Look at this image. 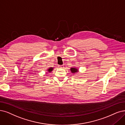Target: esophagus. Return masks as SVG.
Masks as SVG:
<instances>
[{
	"mask_svg": "<svg viewBox=\"0 0 125 125\" xmlns=\"http://www.w3.org/2000/svg\"><path fill=\"white\" fill-rule=\"evenodd\" d=\"M58 67L60 68H64V67H63V66H61V65H59V66H58Z\"/></svg>",
	"mask_w": 125,
	"mask_h": 125,
	"instance_id": "esophagus-1",
	"label": "esophagus"
}]
</instances>
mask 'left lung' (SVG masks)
Wrapping results in <instances>:
<instances>
[{
	"label": "left lung",
	"instance_id": "8db88e82",
	"mask_svg": "<svg viewBox=\"0 0 125 125\" xmlns=\"http://www.w3.org/2000/svg\"><path fill=\"white\" fill-rule=\"evenodd\" d=\"M70 70H71V71L72 73H76L78 71V70L75 68H72L70 69Z\"/></svg>",
	"mask_w": 125,
	"mask_h": 125
}]
</instances>
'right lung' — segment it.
Segmentation results:
<instances>
[{
    "label": "right lung",
    "instance_id": "right-lung-1",
    "mask_svg": "<svg viewBox=\"0 0 125 125\" xmlns=\"http://www.w3.org/2000/svg\"><path fill=\"white\" fill-rule=\"evenodd\" d=\"M53 68H50L48 69V70L47 71H48V72H51L53 70Z\"/></svg>",
    "mask_w": 125,
    "mask_h": 125
}]
</instances>
